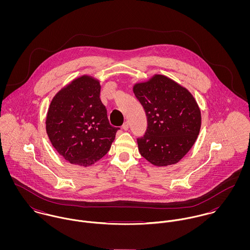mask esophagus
Returning <instances> with one entry per match:
<instances>
[{"mask_svg":"<svg viewBox=\"0 0 250 250\" xmlns=\"http://www.w3.org/2000/svg\"><path fill=\"white\" fill-rule=\"evenodd\" d=\"M122 129H123L124 131H127V130L129 129V122H128V121L124 122V124L122 125Z\"/></svg>","mask_w":250,"mask_h":250,"instance_id":"34e87169","label":"esophagus"}]
</instances>
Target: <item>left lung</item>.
Masks as SVG:
<instances>
[{"label": "left lung", "mask_w": 250, "mask_h": 250, "mask_svg": "<svg viewBox=\"0 0 250 250\" xmlns=\"http://www.w3.org/2000/svg\"><path fill=\"white\" fill-rule=\"evenodd\" d=\"M133 91L147 116L138 139L141 155L156 167L177 164L199 135L201 112L191 93L164 75L136 83Z\"/></svg>", "instance_id": "obj_1"}]
</instances>
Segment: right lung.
<instances>
[{"instance_id": "right-lung-1", "label": "right lung", "mask_w": 250, "mask_h": 250, "mask_svg": "<svg viewBox=\"0 0 250 250\" xmlns=\"http://www.w3.org/2000/svg\"><path fill=\"white\" fill-rule=\"evenodd\" d=\"M100 90L98 80L83 75L62 88L48 109L49 140L58 153L74 165L89 167L103 158L119 130L108 122Z\"/></svg>"}]
</instances>
